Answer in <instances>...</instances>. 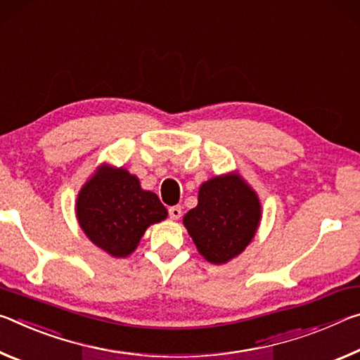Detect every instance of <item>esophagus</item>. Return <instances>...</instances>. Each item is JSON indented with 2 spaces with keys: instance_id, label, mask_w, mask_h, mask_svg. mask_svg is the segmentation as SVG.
<instances>
[{
  "instance_id": "1",
  "label": "esophagus",
  "mask_w": 360,
  "mask_h": 360,
  "mask_svg": "<svg viewBox=\"0 0 360 360\" xmlns=\"http://www.w3.org/2000/svg\"><path fill=\"white\" fill-rule=\"evenodd\" d=\"M169 217L174 220H179L181 217V207L180 205H172V207H169Z\"/></svg>"
}]
</instances>
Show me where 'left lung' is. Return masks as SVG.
I'll return each instance as SVG.
<instances>
[{"label":"left lung","mask_w":360,"mask_h":360,"mask_svg":"<svg viewBox=\"0 0 360 360\" xmlns=\"http://www.w3.org/2000/svg\"><path fill=\"white\" fill-rule=\"evenodd\" d=\"M260 221L257 194L238 176H215L199 188L198 205L184 223L201 255L214 264L239 255Z\"/></svg>","instance_id":"1"}]
</instances>
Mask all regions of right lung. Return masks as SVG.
<instances>
[{
  "label": "right lung",
  "instance_id": "right-lung-1",
  "mask_svg": "<svg viewBox=\"0 0 360 360\" xmlns=\"http://www.w3.org/2000/svg\"><path fill=\"white\" fill-rule=\"evenodd\" d=\"M76 215L94 244L113 257L135 250L145 229L167 217L155 193L143 191L124 169L102 167L82 186Z\"/></svg>",
  "mask_w": 360,
  "mask_h": 360
}]
</instances>
